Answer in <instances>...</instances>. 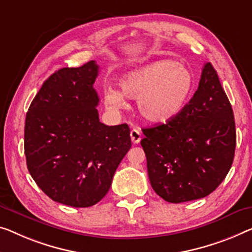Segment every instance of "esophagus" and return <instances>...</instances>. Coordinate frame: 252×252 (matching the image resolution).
Here are the masks:
<instances>
[{
    "instance_id": "esophagus-1",
    "label": "esophagus",
    "mask_w": 252,
    "mask_h": 252,
    "mask_svg": "<svg viewBox=\"0 0 252 252\" xmlns=\"http://www.w3.org/2000/svg\"><path fill=\"white\" fill-rule=\"evenodd\" d=\"M130 137L133 144H139L141 140V131L139 129H132L130 132Z\"/></svg>"
}]
</instances>
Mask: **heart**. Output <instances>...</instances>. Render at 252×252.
Wrapping results in <instances>:
<instances>
[{"label": "heart", "mask_w": 252, "mask_h": 252, "mask_svg": "<svg viewBox=\"0 0 252 252\" xmlns=\"http://www.w3.org/2000/svg\"><path fill=\"white\" fill-rule=\"evenodd\" d=\"M119 84L121 92L105 90V103L123 108L125 94L138 99L139 112L147 121L166 123L183 110L192 95L194 77L175 60H159L126 73Z\"/></svg>", "instance_id": "b5f03b06"}]
</instances>
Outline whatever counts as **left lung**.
<instances>
[{
	"label": "left lung",
	"instance_id": "obj_1",
	"mask_svg": "<svg viewBox=\"0 0 252 252\" xmlns=\"http://www.w3.org/2000/svg\"><path fill=\"white\" fill-rule=\"evenodd\" d=\"M150 185L173 204L212 193L232 166L236 145L233 110L210 63L198 89L173 120L142 129Z\"/></svg>",
	"mask_w": 252,
	"mask_h": 252
}]
</instances>
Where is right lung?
Here are the masks:
<instances>
[{
  "mask_svg": "<svg viewBox=\"0 0 252 252\" xmlns=\"http://www.w3.org/2000/svg\"><path fill=\"white\" fill-rule=\"evenodd\" d=\"M99 66L63 67L44 81L25 123V155L32 178L52 200L90 207L105 197L131 148L126 123L99 122L94 88Z\"/></svg>",
  "mask_w": 252,
  "mask_h": 252,
  "instance_id": "right-lung-1",
  "label": "right lung"
}]
</instances>
